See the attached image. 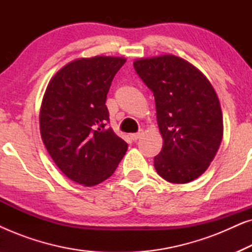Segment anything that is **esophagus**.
Returning a JSON list of instances; mask_svg holds the SVG:
<instances>
[{
	"mask_svg": "<svg viewBox=\"0 0 252 252\" xmlns=\"http://www.w3.org/2000/svg\"><path fill=\"white\" fill-rule=\"evenodd\" d=\"M141 135H142V130H140V132H137V133L130 134V139H132L134 142H136V141L141 137Z\"/></svg>",
	"mask_w": 252,
	"mask_h": 252,
	"instance_id": "1",
	"label": "esophagus"
}]
</instances>
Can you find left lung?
<instances>
[{
	"mask_svg": "<svg viewBox=\"0 0 252 252\" xmlns=\"http://www.w3.org/2000/svg\"><path fill=\"white\" fill-rule=\"evenodd\" d=\"M134 68L155 96L164 140L154 158L157 173L172 184L195 180L209 167L222 139L215 89L194 65L174 55L141 58Z\"/></svg>",
	"mask_w": 252,
	"mask_h": 252,
	"instance_id": "left-lung-1",
	"label": "left lung"
}]
</instances>
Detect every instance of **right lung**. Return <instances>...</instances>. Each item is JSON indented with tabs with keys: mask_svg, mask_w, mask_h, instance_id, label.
I'll return each instance as SVG.
<instances>
[{
	"mask_svg": "<svg viewBox=\"0 0 252 252\" xmlns=\"http://www.w3.org/2000/svg\"><path fill=\"white\" fill-rule=\"evenodd\" d=\"M125 62L108 56L75 60L54 75L44 93L41 137L58 168L80 185L91 187L111 177L128 148L108 127L105 105Z\"/></svg>",
	"mask_w": 252,
	"mask_h": 252,
	"instance_id": "obj_1",
	"label": "right lung"
}]
</instances>
